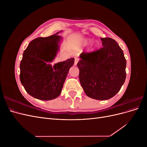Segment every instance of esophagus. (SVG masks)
<instances>
[{
    "label": "esophagus",
    "instance_id": "34e87169",
    "mask_svg": "<svg viewBox=\"0 0 147 147\" xmlns=\"http://www.w3.org/2000/svg\"><path fill=\"white\" fill-rule=\"evenodd\" d=\"M78 61H79V59L78 58V57H75V62H74V65H77Z\"/></svg>",
    "mask_w": 147,
    "mask_h": 147
}]
</instances>
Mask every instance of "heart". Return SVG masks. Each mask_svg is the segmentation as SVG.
I'll return each instance as SVG.
<instances>
[{
  "label": "heart",
  "mask_w": 147,
  "mask_h": 147,
  "mask_svg": "<svg viewBox=\"0 0 147 147\" xmlns=\"http://www.w3.org/2000/svg\"><path fill=\"white\" fill-rule=\"evenodd\" d=\"M91 42V40L90 39H88V38H85V39H83V44L84 45H88V44L90 43ZM96 46L94 45H93V47H92V48H94V47H95Z\"/></svg>",
  "instance_id": "1"
}]
</instances>
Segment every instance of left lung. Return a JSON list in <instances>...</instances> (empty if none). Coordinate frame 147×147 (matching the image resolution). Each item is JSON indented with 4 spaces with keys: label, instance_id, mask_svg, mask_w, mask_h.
<instances>
[{
    "label": "left lung",
    "instance_id": "obj_1",
    "mask_svg": "<svg viewBox=\"0 0 147 147\" xmlns=\"http://www.w3.org/2000/svg\"><path fill=\"white\" fill-rule=\"evenodd\" d=\"M100 39L103 47L94 52L82 53L77 66L85 94L104 100L116 95L125 82L126 60L116 41L109 37Z\"/></svg>",
    "mask_w": 147,
    "mask_h": 147
}]
</instances>
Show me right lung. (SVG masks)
Returning a JSON list of instances; mask_svg holds the SVG:
<instances>
[{
  "label": "right lung",
  "instance_id": "1",
  "mask_svg": "<svg viewBox=\"0 0 147 147\" xmlns=\"http://www.w3.org/2000/svg\"><path fill=\"white\" fill-rule=\"evenodd\" d=\"M61 30L48 37L31 41L24 50L20 63V81L29 95L42 100L58 97L74 58L50 64L59 50L63 37Z\"/></svg>",
  "mask_w": 147,
  "mask_h": 147
}]
</instances>
